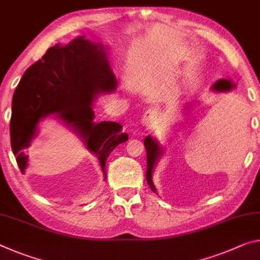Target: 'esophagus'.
<instances>
[{"label": "esophagus", "mask_w": 260, "mask_h": 260, "mask_svg": "<svg viewBox=\"0 0 260 260\" xmlns=\"http://www.w3.org/2000/svg\"><path fill=\"white\" fill-rule=\"evenodd\" d=\"M156 120V113L155 111L152 110H148L146 111L145 113H143L142 118H141V125L145 126V127H149L151 126L152 123L155 122Z\"/></svg>", "instance_id": "esophagus-1"}]
</instances>
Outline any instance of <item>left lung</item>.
<instances>
[{
	"instance_id": "left-lung-1",
	"label": "left lung",
	"mask_w": 260,
	"mask_h": 260,
	"mask_svg": "<svg viewBox=\"0 0 260 260\" xmlns=\"http://www.w3.org/2000/svg\"><path fill=\"white\" fill-rule=\"evenodd\" d=\"M235 88H236V84H235L232 80H226V78L217 80L215 83L212 85V90L217 92H229ZM145 147L147 150V183L149 185L152 192L157 193L155 188V185L152 183V174H154V169L156 167V164L158 163V160L164 154V149L157 140L150 137V135H148L145 139Z\"/></svg>"
}]
</instances>
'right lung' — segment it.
Returning <instances> with one entry per match:
<instances>
[{
	"label": "right lung",
	"instance_id": "1",
	"mask_svg": "<svg viewBox=\"0 0 260 260\" xmlns=\"http://www.w3.org/2000/svg\"><path fill=\"white\" fill-rule=\"evenodd\" d=\"M108 51L101 43L77 37L64 46L48 48L24 73L12 97L10 119L12 152L23 174L28 163L25 149L38 135V123L53 115L96 156L106 179L109 155L128 140L120 123L93 121V102L101 94L114 92L118 85Z\"/></svg>",
	"mask_w": 260,
	"mask_h": 260
}]
</instances>
